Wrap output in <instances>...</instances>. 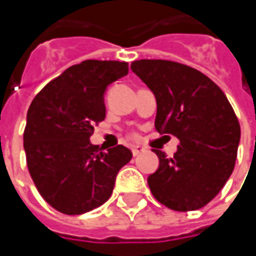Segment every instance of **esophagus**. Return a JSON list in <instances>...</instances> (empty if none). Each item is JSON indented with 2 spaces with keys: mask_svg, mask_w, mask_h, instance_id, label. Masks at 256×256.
<instances>
[{
  "mask_svg": "<svg viewBox=\"0 0 256 256\" xmlns=\"http://www.w3.org/2000/svg\"><path fill=\"white\" fill-rule=\"evenodd\" d=\"M145 150H144V146H134L132 148V155L134 156H138L140 154H142Z\"/></svg>",
  "mask_w": 256,
  "mask_h": 256,
  "instance_id": "34e87169",
  "label": "esophagus"
}]
</instances>
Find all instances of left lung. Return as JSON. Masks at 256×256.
<instances>
[{"instance_id": "8db88e82", "label": "left lung", "mask_w": 256, "mask_h": 256, "mask_svg": "<svg viewBox=\"0 0 256 256\" xmlns=\"http://www.w3.org/2000/svg\"><path fill=\"white\" fill-rule=\"evenodd\" d=\"M131 70L156 98V131L180 140L171 158L154 151L160 166L148 176L150 190L170 210H200L218 195L235 166L241 126L231 104L218 85L188 65L140 60Z\"/></svg>"}]
</instances>
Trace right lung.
Masks as SVG:
<instances>
[{
    "instance_id": "1",
    "label": "right lung",
    "mask_w": 256,
    "mask_h": 256,
    "mask_svg": "<svg viewBox=\"0 0 256 256\" xmlns=\"http://www.w3.org/2000/svg\"><path fill=\"white\" fill-rule=\"evenodd\" d=\"M128 74V62L86 60L36 94L26 114V166L41 196L65 215H80L108 201L118 171L132 158L124 145L102 152L90 142L104 121L106 86Z\"/></svg>"
}]
</instances>
